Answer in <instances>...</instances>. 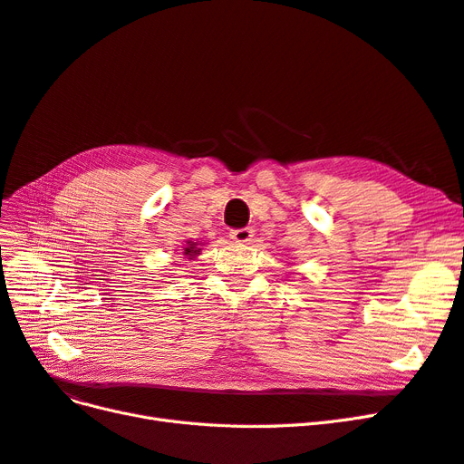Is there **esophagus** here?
<instances>
[{"label": "esophagus", "instance_id": "esophagus-1", "mask_svg": "<svg viewBox=\"0 0 464 464\" xmlns=\"http://www.w3.org/2000/svg\"><path fill=\"white\" fill-rule=\"evenodd\" d=\"M254 228H249V227H246V228H236V230H232L230 232V237L234 242H237V244H247V242H251V237H254Z\"/></svg>", "mask_w": 464, "mask_h": 464}]
</instances>
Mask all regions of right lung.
Instances as JSON below:
<instances>
[{
    "label": "right lung",
    "mask_w": 464,
    "mask_h": 464,
    "mask_svg": "<svg viewBox=\"0 0 464 464\" xmlns=\"http://www.w3.org/2000/svg\"><path fill=\"white\" fill-rule=\"evenodd\" d=\"M199 251H201V249H198V244L188 242V247L184 249V256H189V257H193V256H199Z\"/></svg>",
    "instance_id": "obj_1"
}]
</instances>
